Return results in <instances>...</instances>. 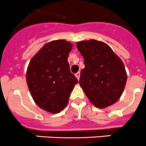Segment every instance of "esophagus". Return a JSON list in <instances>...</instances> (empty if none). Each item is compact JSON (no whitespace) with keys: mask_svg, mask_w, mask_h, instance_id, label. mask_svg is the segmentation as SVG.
Segmentation results:
<instances>
[{"mask_svg":"<svg viewBox=\"0 0 146 146\" xmlns=\"http://www.w3.org/2000/svg\"><path fill=\"white\" fill-rule=\"evenodd\" d=\"M75 76H76V77L77 78V79H78V80H79V78H80V73H79V72H78V73L75 74Z\"/></svg>","mask_w":146,"mask_h":146,"instance_id":"34e87169","label":"esophagus"}]
</instances>
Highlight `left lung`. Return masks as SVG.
Segmentation results:
<instances>
[{
	"label": "left lung",
	"instance_id": "1",
	"mask_svg": "<svg viewBox=\"0 0 146 146\" xmlns=\"http://www.w3.org/2000/svg\"><path fill=\"white\" fill-rule=\"evenodd\" d=\"M84 59L79 84L92 104L104 109L116 103L127 80L123 61L107 44L96 40L76 43Z\"/></svg>",
	"mask_w": 146,
	"mask_h": 146
}]
</instances>
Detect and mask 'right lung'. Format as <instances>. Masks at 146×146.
<instances>
[{
	"instance_id": "right-lung-1",
	"label": "right lung",
	"mask_w": 146,
	"mask_h": 146,
	"mask_svg": "<svg viewBox=\"0 0 146 146\" xmlns=\"http://www.w3.org/2000/svg\"><path fill=\"white\" fill-rule=\"evenodd\" d=\"M73 44L64 40L50 41L31 58L26 73L33 99L43 110L56 114L62 111L78 83L68 62Z\"/></svg>"
}]
</instances>
